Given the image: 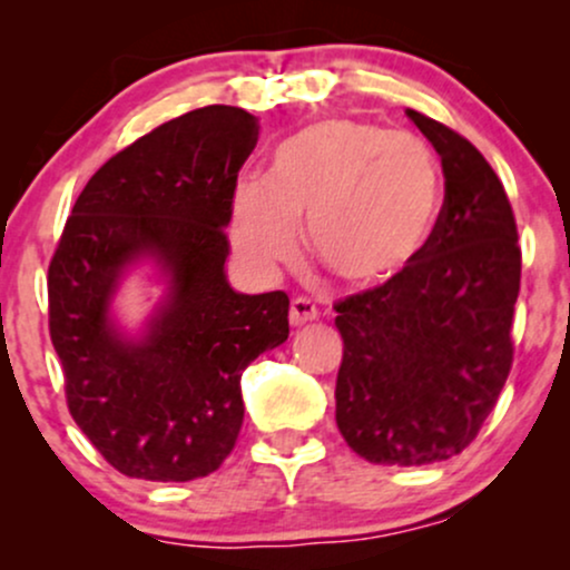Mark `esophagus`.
Returning a JSON list of instances; mask_svg holds the SVG:
<instances>
[{
  "instance_id": "34e87169",
  "label": "esophagus",
  "mask_w": 570,
  "mask_h": 570,
  "mask_svg": "<svg viewBox=\"0 0 570 570\" xmlns=\"http://www.w3.org/2000/svg\"><path fill=\"white\" fill-rule=\"evenodd\" d=\"M316 316H318V311H316V305L311 303V299H305V297L292 299V307H289L292 326H303L307 322H316Z\"/></svg>"
}]
</instances>
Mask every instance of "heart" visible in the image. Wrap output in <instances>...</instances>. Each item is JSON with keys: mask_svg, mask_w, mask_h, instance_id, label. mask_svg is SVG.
Returning a JSON list of instances; mask_svg holds the SVG:
<instances>
[{"mask_svg": "<svg viewBox=\"0 0 570 570\" xmlns=\"http://www.w3.org/2000/svg\"><path fill=\"white\" fill-rule=\"evenodd\" d=\"M442 212L434 153L410 134L345 117L313 122L273 153L265 181L235 189L230 238L252 271L276 273L299 254L351 286H383L429 246Z\"/></svg>", "mask_w": 570, "mask_h": 570, "instance_id": "b5f03b06", "label": "heart"}]
</instances>
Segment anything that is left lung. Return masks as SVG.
<instances>
[{
	"instance_id": "obj_1",
	"label": "left lung",
	"mask_w": 570,
	"mask_h": 570,
	"mask_svg": "<svg viewBox=\"0 0 570 570\" xmlns=\"http://www.w3.org/2000/svg\"><path fill=\"white\" fill-rule=\"evenodd\" d=\"M407 117L442 158L434 235L402 276L335 305L337 429L383 466L448 461L474 440L512 367L522 267L512 206L480 149L415 109Z\"/></svg>"
}]
</instances>
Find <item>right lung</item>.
Segmentation results:
<instances>
[{"instance_id": "1", "label": "right lung", "mask_w": 570, "mask_h": 570, "mask_svg": "<svg viewBox=\"0 0 570 570\" xmlns=\"http://www.w3.org/2000/svg\"><path fill=\"white\" fill-rule=\"evenodd\" d=\"M246 109H195L104 163L77 198L48 273L50 340L71 417L126 476L217 472L244 423L240 375L289 337L284 292L227 281V225L254 144ZM144 266L161 286L128 331L114 299Z\"/></svg>"}]
</instances>
